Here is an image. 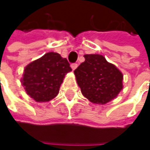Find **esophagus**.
Segmentation results:
<instances>
[{
  "instance_id": "34e87169",
  "label": "esophagus",
  "mask_w": 150,
  "mask_h": 150,
  "mask_svg": "<svg viewBox=\"0 0 150 150\" xmlns=\"http://www.w3.org/2000/svg\"><path fill=\"white\" fill-rule=\"evenodd\" d=\"M71 67H72V70H75V69L78 67V64H77V63H72V64H71Z\"/></svg>"
}]
</instances>
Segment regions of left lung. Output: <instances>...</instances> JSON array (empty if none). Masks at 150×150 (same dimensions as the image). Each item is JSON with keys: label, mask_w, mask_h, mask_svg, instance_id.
Instances as JSON below:
<instances>
[{"label": "left lung", "mask_w": 150, "mask_h": 150, "mask_svg": "<svg viewBox=\"0 0 150 150\" xmlns=\"http://www.w3.org/2000/svg\"><path fill=\"white\" fill-rule=\"evenodd\" d=\"M74 73L82 93L90 102L105 104L115 98L123 88V74L98 54L84 55Z\"/></svg>", "instance_id": "left-lung-1"}]
</instances>
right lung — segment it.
<instances>
[{"label":"right lung","instance_id":"right-lung-1","mask_svg":"<svg viewBox=\"0 0 150 150\" xmlns=\"http://www.w3.org/2000/svg\"><path fill=\"white\" fill-rule=\"evenodd\" d=\"M71 70L66 58L48 52L26 67L21 83L34 100L47 102L57 95L63 78Z\"/></svg>","mask_w":150,"mask_h":150}]
</instances>
